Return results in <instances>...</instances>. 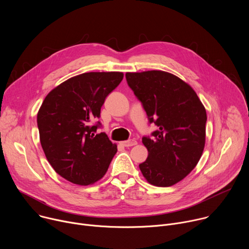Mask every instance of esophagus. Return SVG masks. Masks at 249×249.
<instances>
[{"instance_id": "1", "label": "esophagus", "mask_w": 249, "mask_h": 249, "mask_svg": "<svg viewBox=\"0 0 249 249\" xmlns=\"http://www.w3.org/2000/svg\"><path fill=\"white\" fill-rule=\"evenodd\" d=\"M121 145L124 147H132V146L137 145V141L134 139H131L128 141H123V142H121Z\"/></svg>"}]
</instances>
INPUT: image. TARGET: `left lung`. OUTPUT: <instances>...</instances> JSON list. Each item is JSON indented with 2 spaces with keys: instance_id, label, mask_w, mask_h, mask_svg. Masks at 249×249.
Instances as JSON below:
<instances>
[{
  "instance_id": "8db88e82",
  "label": "left lung",
  "mask_w": 249,
  "mask_h": 249,
  "mask_svg": "<svg viewBox=\"0 0 249 249\" xmlns=\"http://www.w3.org/2000/svg\"><path fill=\"white\" fill-rule=\"evenodd\" d=\"M150 123L159 130L142 139L149 152L139 167L149 183L168 187L181 181L197 165L205 147L207 113L195 90L163 71L126 73Z\"/></svg>"
}]
</instances>
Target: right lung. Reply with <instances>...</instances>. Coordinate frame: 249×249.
Returning <instances> with one entry per match:
<instances>
[{"mask_svg": "<svg viewBox=\"0 0 249 249\" xmlns=\"http://www.w3.org/2000/svg\"><path fill=\"white\" fill-rule=\"evenodd\" d=\"M121 72H90L53 89L37 113L40 143L47 160L66 180L89 185L104 176L117 152L104 133L94 134L107 96L123 80Z\"/></svg>", "mask_w": 249, "mask_h": 249, "instance_id": "obj_1", "label": "right lung"}]
</instances>
